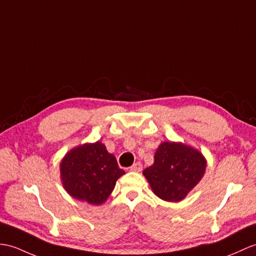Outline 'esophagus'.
Instances as JSON below:
<instances>
[{
  "label": "esophagus",
  "mask_w": 256,
  "mask_h": 256,
  "mask_svg": "<svg viewBox=\"0 0 256 256\" xmlns=\"http://www.w3.org/2000/svg\"><path fill=\"white\" fill-rule=\"evenodd\" d=\"M142 164L140 162H135L132 167L130 168V171H135V172H140L142 171Z\"/></svg>",
  "instance_id": "esophagus-1"
}]
</instances>
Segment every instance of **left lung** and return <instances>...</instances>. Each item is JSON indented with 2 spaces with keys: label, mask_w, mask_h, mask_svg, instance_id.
Here are the masks:
<instances>
[{
  "label": "left lung",
  "mask_w": 256,
  "mask_h": 256,
  "mask_svg": "<svg viewBox=\"0 0 256 256\" xmlns=\"http://www.w3.org/2000/svg\"><path fill=\"white\" fill-rule=\"evenodd\" d=\"M206 169V159L195 148L182 142H164L150 167L142 171L159 198L180 202L195 188Z\"/></svg>",
  "instance_id": "obj_1"
}]
</instances>
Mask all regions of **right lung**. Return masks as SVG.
<instances>
[{
  "label": "right lung",
  "instance_id": "add662e5",
  "mask_svg": "<svg viewBox=\"0 0 256 256\" xmlns=\"http://www.w3.org/2000/svg\"><path fill=\"white\" fill-rule=\"evenodd\" d=\"M60 172L65 191L92 205L104 203L116 180L126 174L101 142L70 150L62 159Z\"/></svg>",
  "mask_w": 256,
  "mask_h": 256
}]
</instances>
